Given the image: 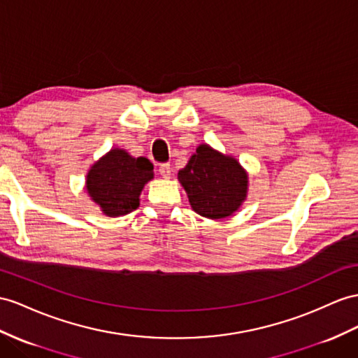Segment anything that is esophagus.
Masks as SVG:
<instances>
[{
	"label": "esophagus",
	"mask_w": 358,
	"mask_h": 358,
	"mask_svg": "<svg viewBox=\"0 0 358 358\" xmlns=\"http://www.w3.org/2000/svg\"><path fill=\"white\" fill-rule=\"evenodd\" d=\"M159 172H160V176H162L163 178H169V177H171V164H169V163L160 164V166H159Z\"/></svg>",
	"instance_id": "esophagus-1"
}]
</instances>
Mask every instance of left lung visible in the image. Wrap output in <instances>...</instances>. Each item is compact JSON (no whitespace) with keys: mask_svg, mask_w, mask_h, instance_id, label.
I'll use <instances>...</instances> for the list:
<instances>
[{"mask_svg":"<svg viewBox=\"0 0 358 358\" xmlns=\"http://www.w3.org/2000/svg\"><path fill=\"white\" fill-rule=\"evenodd\" d=\"M192 208L208 219H224L239 210L248 192V173L241 163L206 143L178 171Z\"/></svg>","mask_w":358,"mask_h":358,"instance_id":"obj_1","label":"left lung"}]
</instances>
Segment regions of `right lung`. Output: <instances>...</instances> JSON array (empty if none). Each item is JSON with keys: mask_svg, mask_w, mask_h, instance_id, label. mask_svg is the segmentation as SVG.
Masks as SVG:
<instances>
[{"mask_svg": "<svg viewBox=\"0 0 358 358\" xmlns=\"http://www.w3.org/2000/svg\"><path fill=\"white\" fill-rule=\"evenodd\" d=\"M152 171L154 166L148 159H136L125 150L115 148L92 164L86 190L104 215L122 216L139 207L141 192L154 178Z\"/></svg>", "mask_w": 358, "mask_h": 358, "instance_id": "right-lung-1", "label": "right lung"}]
</instances>
